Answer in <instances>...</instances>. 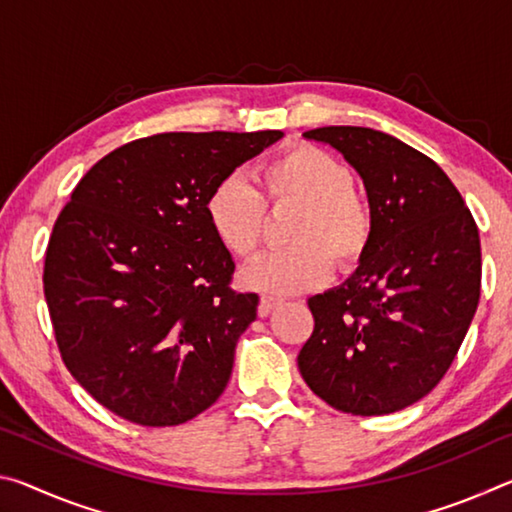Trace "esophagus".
Returning <instances> with one entry per match:
<instances>
[{"instance_id":"obj_1","label":"esophagus","mask_w":512,"mask_h":512,"mask_svg":"<svg viewBox=\"0 0 512 512\" xmlns=\"http://www.w3.org/2000/svg\"><path fill=\"white\" fill-rule=\"evenodd\" d=\"M282 305V300L280 298H268V296H264L262 300H259V307H257V314L262 316V318H266L268 314H271V311H275L277 307Z\"/></svg>"}]
</instances>
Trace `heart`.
Here are the masks:
<instances>
[{
    "mask_svg": "<svg viewBox=\"0 0 512 512\" xmlns=\"http://www.w3.org/2000/svg\"><path fill=\"white\" fill-rule=\"evenodd\" d=\"M271 205L300 207L287 241L293 248L268 253L239 273L244 289L266 296H296L329 280L332 259L350 268L366 253L372 235L370 210L354 192L348 164L318 146L300 144L262 169ZM207 223L235 257H250L262 244L264 203L239 173L225 176L205 201Z\"/></svg>",
    "mask_w": 512,
    "mask_h": 512,
    "instance_id": "1",
    "label": "heart"
}]
</instances>
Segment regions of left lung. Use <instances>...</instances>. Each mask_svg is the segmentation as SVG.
<instances>
[{
  "instance_id": "8db88e82",
  "label": "left lung",
  "mask_w": 512,
  "mask_h": 512,
  "mask_svg": "<svg viewBox=\"0 0 512 512\" xmlns=\"http://www.w3.org/2000/svg\"><path fill=\"white\" fill-rule=\"evenodd\" d=\"M343 155L366 187L372 235L354 273L309 298L298 368L320 400L386 415L422 400L452 366L481 293L479 230L447 173L361 126L302 133Z\"/></svg>"
}]
</instances>
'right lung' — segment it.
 <instances>
[{"mask_svg": "<svg viewBox=\"0 0 512 512\" xmlns=\"http://www.w3.org/2000/svg\"><path fill=\"white\" fill-rule=\"evenodd\" d=\"M282 131L162 133L85 173L51 232L45 298L67 370L142 427L196 418L228 386L257 293L207 223L212 187Z\"/></svg>", "mask_w": 512, "mask_h": 512, "instance_id": "1", "label": "right lung"}]
</instances>
